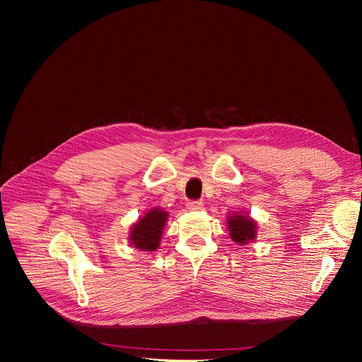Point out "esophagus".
<instances>
[{"label":"esophagus","mask_w":362,"mask_h":362,"mask_svg":"<svg viewBox=\"0 0 362 362\" xmlns=\"http://www.w3.org/2000/svg\"><path fill=\"white\" fill-rule=\"evenodd\" d=\"M187 206H188V210L199 211V210L204 209V204H202L201 201H188V202H187Z\"/></svg>","instance_id":"obj_1"}]
</instances>
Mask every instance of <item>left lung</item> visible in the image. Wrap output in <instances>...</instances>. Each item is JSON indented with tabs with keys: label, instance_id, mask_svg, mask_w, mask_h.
<instances>
[{
	"label": "left lung",
	"instance_id": "left-lung-1",
	"mask_svg": "<svg viewBox=\"0 0 362 362\" xmlns=\"http://www.w3.org/2000/svg\"><path fill=\"white\" fill-rule=\"evenodd\" d=\"M228 232L232 240L244 245L247 244L249 241L255 240V222H253L249 216H241V214H233V216H228Z\"/></svg>",
	"mask_w": 362,
	"mask_h": 362
}]
</instances>
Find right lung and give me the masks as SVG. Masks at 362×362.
Masks as SVG:
<instances>
[{"label": "right lung", "instance_id": "obj_1", "mask_svg": "<svg viewBox=\"0 0 362 362\" xmlns=\"http://www.w3.org/2000/svg\"><path fill=\"white\" fill-rule=\"evenodd\" d=\"M168 218V213L153 209L144 214L136 224L132 227V233H130L129 240L135 245V249H140L144 252H153L160 244L161 232H163L165 222Z\"/></svg>", "mask_w": 362, "mask_h": 362}]
</instances>
